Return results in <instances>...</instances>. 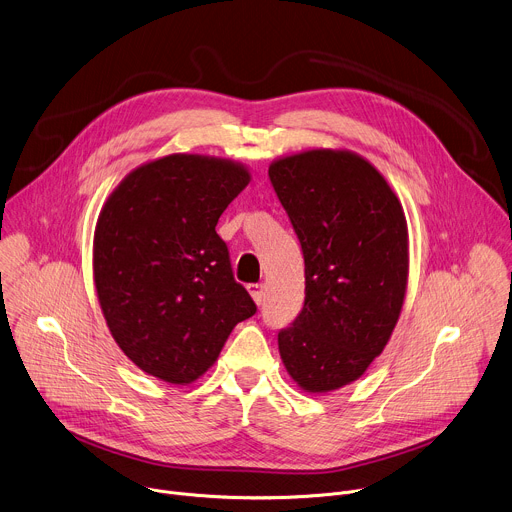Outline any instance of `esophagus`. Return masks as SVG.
<instances>
[{"label":"esophagus","mask_w":512,"mask_h":512,"mask_svg":"<svg viewBox=\"0 0 512 512\" xmlns=\"http://www.w3.org/2000/svg\"><path fill=\"white\" fill-rule=\"evenodd\" d=\"M247 289H249L251 298L255 300V304L259 306V304L263 302V285H261V283H249V285H247Z\"/></svg>","instance_id":"esophagus-1"}]
</instances>
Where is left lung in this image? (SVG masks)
<instances>
[{"mask_svg":"<svg viewBox=\"0 0 512 512\" xmlns=\"http://www.w3.org/2000/svg\"><path fill=\"white\" fill-rule=\"evenodd\" d=\"M306 263L302 312L277 334L289 377L328 393L364 375L399 320L409 273L405 212L375 166L310 150L269 166Z\"/></svg>","mask_w":512,"mask_h":512,"instance_id":"left-lung-1","label":"left lung"}]
</instances>
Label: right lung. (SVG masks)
<instances>
[{"mask_svg":"<svg viewBox=\"0 0 512 512\" xmlns=\"http://www.w3.org/2000/svg\"><path fill=\"white\" fill-rule=\"evenodd\" d=\"M249 180L231 160L172 154L127 174L107 198L93 243L97 296L115 342L143 373L196 381L257 312L216 235Z\"/></svg>","mask_w":512,"mask_h":512,"instance_id":"1","label":"right lung"}]
</instances>
